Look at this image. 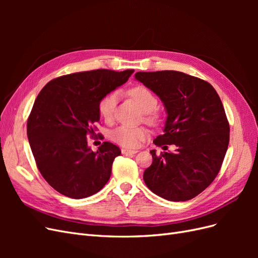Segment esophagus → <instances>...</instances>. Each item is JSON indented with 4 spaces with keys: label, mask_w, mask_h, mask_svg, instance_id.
Segmentation results:
<instances>
[{
    "label": "esophagus",
    "mask_w": 258,
    "mask_h": 258,
    "mask_svg": "<svg viewBox=\"0 0 258 258\" xmlns=\"http://www.w3.org/2000/svg\"><path fill=\"white\" fill-rule=\"evenodd\" d=\"M138 151L137 150H121V154L123 155H132V154H137Z\"/></svg>",
    "instance_id": "34e87169"
}]
</instances>
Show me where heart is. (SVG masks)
<instances>
[{
    "instance_id": "heart-1",
    "label": "heart",
    "mask_w": 258,
    "mask_h": 258,
    "mask_svg": "<svg viewBox=\"0 0 258 258\" xmlns=\"http://www.w3.org/2000/svg\"><path fill=\"white\" fill-rule=\"evenodd\" d=\"M130 97L134 99L140 108L147 113L146 119L156 123L159 120V116L154 111L157 108V98L154 93L144 86H137L129 90ZM116 104V93L111 92L106 95L99 103V113L102 118L106 121H110L113 117ZM148 136V130L144 127L131 128L127 126H120L112 131L111 139L117 144L127 148H136L139 146L143 140Z\"/></svg>"
}]
</instances>
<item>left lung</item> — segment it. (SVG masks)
Masks as SVG:
<instances>
[{"mask_svg": "<svg viewBox=\"0 0 258 258\" xmlns=\"http://www.w3.org/2000/svg\"><path fill=\"white\" fill-rule=\"evenodd\" d=\"M135 76L160 98L168 114L155 145L176 146L174 153L151 151L153 163L144 171V182L163 199H192L214 181L227 152L229 123L222 101L212 85L183 72Z\"/></svg>", "mask_w": 258, "mask_h": 258, "instance_id": "8db88e82", "label": "left lung"}]
</instances>
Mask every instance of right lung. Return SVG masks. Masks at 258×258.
<instances>
[{
  "label": "right lung",
  "mask_w": 258,
  "mask_h": 258,
  "mask_svg": "<svg viewBox=\"0 0 258 258\" xmlns=\"http://www.w3.org/2000/svg\"><path fill=\"white\" fill-rule=\"evenodd\" d=\"M135 70L99 69L54 79L38 93L27 124L37 169L52 188L73 199L92 196L110 179L120 150L103 142L88 147L100 120L99 103L128 81Z\"/></svg>",
  "instance_id": "obj_1"
}]
</instances>
